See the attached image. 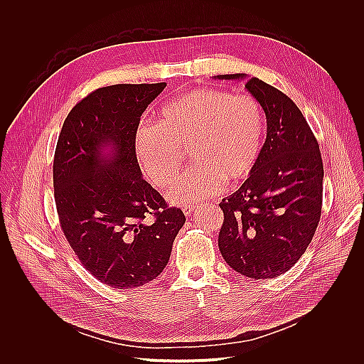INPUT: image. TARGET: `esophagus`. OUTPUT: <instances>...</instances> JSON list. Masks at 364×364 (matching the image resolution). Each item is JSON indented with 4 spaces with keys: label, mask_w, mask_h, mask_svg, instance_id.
I'll return each instance as SVG.
<instances>
[{
    "label": "esophagus",
    "mask_w": 364,
    "mask_h": 364,
    "mask_svg": "<svg viewBox=\"0 0 364 364\" xmlns=\"http://www.w3.org/2000/svg\"><path fill=\"white\" fill-rule=\"evenodd\" d=\"M194 210H196V205H193V204H188V205H183V213H184L186 215H191Z\"/></svg>",
    "instance_id": "obj_1"
}]
</instances>
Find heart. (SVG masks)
Masks as SVG:
<instances>
[{"instance_id":"obj_1","label":"heart","mask_w":364,"mask_h":364,"mask_svg":"<svg viewBox=\"0 0 364 364\" xmlns=\"http://www.w3.org/2000/svg\"><path fill=\"white\" fill-rule=\"evenodd\" d=\"M265 114L250 95L217 87L190 90L160 109L159 123L134 134L136 156L159 187L177 177L188 150L194 161L168 191L174 204H194L248 178L261 154Z\"/></svg>"}]
</instances>
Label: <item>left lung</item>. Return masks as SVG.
<instances>
[{
	"label": "left lung",
	"instance_id": "obj_1",
	"mask_svg": "<svg viewBox=\"0 0 364 364\" xmlns=\"http://www.w3.org/2000/svg\"><path fill=\"white\" fill-rule=\"evenodd\" d=\"M244 79V73L218 75ZM267 114V140L252 174L220 207L225 262L254 279L289 271L309 247L322 214L323 163L318 140L291 97L258 77L245 83Z\"/></svg>",
	"mask_w": 364,
	"mask_h": 364
}]
</instances>
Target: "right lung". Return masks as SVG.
Returning <instances> with one entry per match:
<instances>
[{"label": "right lung", "instance_id": "add662e5", "mask_svg": "<svg viewBox=\"0 0 364 364\" xmlns=\"http://www.w3.org/2000/svg\"><path fill=\"white\" fill-rule=\"evenodd\" d=\"M160 83L93 90L66 116L53 157L60 228L82 265L102 284L132 289L156 279L186 223L146 180L134 134Z\"/></svg>", "mask_w": 364, "mask_h": 364}]
</instances>
